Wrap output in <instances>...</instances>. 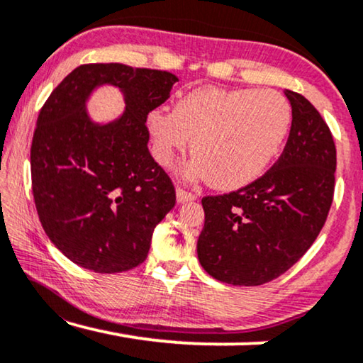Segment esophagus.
I'll return each instance as SVG.
<instances>
[{
	"label": "esophagus",
	"mask_w": 363,
	"mask_h": 363,
	"mask_svg": "<svg viewBox=\"0 0 363 363\" xmlns=\"http://www.w3.org/2000/svg\"><path fill=\"white\" fill-rule=\"evenodd\" d=\"M177 200L180 203H185V201H191V200H196V195L191 191H186L185 188L178 186L177 188Z\"/></svg>",
	"instance_id": "1"
}]
</instances>
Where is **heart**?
<instances>
[{"instance_id": "1", "label": "heart", "mask_w": 363, "mask_h": 363, "mask_svg": "<svg viewBox=\"0 0 363 363\" xmlns=\"http://www.w3.org/2000/svg\"><path fill=\"white\" fill-rule=\"evenodd\" d=\"M291 121L289 101L274 89L203 87L182 97L173 112H150L148 127L155 137L158 162L170 165L191 138V175L206 177L220 190H235L269 167Z\"/></svg>"}]
</instances>
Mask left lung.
<instances>
[{
  "mask_svg": "<svg viewBox=\"0 0 363 363\" xmlns=\"http://www.w3.org/2000/svg\"><path fill=\"white\" fill-rule=\"evenodd\" d=\"M284 94L292 123L274 165L240 190L201 200L198 259L226 284L261 286L284 274L319 236L334 200L330 128L304 96L287 89Z\"/></svg>",
  "mask_w": 363,
  "mask_h": 363,
  "instance_id": "8db88e82",
  "label": "left lung"
}]
</instances>
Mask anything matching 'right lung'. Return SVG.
<instances>
[{
  "mask_svg": "<svg viewBox=\"0 0 363 363\" xmlns=\"http://www.w3.org/2000/svg\"><path fill=\"white\" fill-rule=\"evenodd\" d=\"M175 74L125 64H82L41 107L31 145L39 221L54 246L101 274L145 261L155 226L175 206V186L148 152L147 117L170 97ZM112 83L128 107L101 126L85 112L97 85Z\"/></svg>",
  "mask_w": 363,
  "mask_h": 363,
  "instance_id": "1",
  "label": "right lung"
}]
</instances>
